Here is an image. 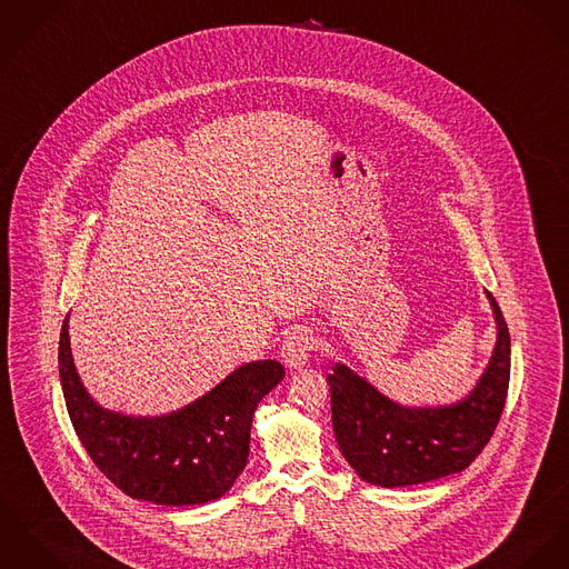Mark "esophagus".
<instances>
[{"mask_svg": "<svg viewBox=\"0 0 569 569\" xmlns=\"http://www.w3.org/2000/svg\"><path fill=\"white\" fill-rule=\"evenodd\" d=\"M312 350H315L312 332L307 328H293L291 332H287V337L282 341L280 357L289 369H300L302 365H307V361H309V355Z\"/></svg>", "mask_w": 569, "mask_h": 569, "instance_id": "esophagus-1", "label": "esophagus"}]
</instances>
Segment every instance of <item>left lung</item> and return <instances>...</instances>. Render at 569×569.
<instances>
[{"label": "left lung", "instance_id": "left-lung-1", "mask_svg": "<svg viewBox=\"0 0 569 569\" xmlns=\"http://www.w3.org/2000/svg\"><path fill=\"white\" fill-rule=\"evenodd\" d=\"M498 339L473 391L457 405L407 409L382 396L350 367L328 373L332 430L346 461L365 482L387 489L421 485L463 471L489 443L507 402L511 337L496 298Z\"/></svg>", "mask_w": 569, "mask_h": 569}]
</instances>
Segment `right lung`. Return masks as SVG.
Segmentation results:
<instances>
[{
    "instance_id": "add662e5",
    "label": "right lung",
    "mask_w": 569,
    "mask_h": 569,
    "mask_svg": "<svg viewBox=\"0 0 569 569\" xmlns=\"http://www.w3.org/2000/svg\"><path fill=\"white\" fill-rule=\"evenodd\" d=\"M58 371L76 435L103 476L134 500L164 507L221 498L243 471L260 400L284 378L278 361L241 365L193 405L160 417L102 409L80 382L69 346V315Z\"/></svg>"
}]
</instances>
